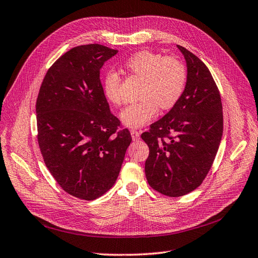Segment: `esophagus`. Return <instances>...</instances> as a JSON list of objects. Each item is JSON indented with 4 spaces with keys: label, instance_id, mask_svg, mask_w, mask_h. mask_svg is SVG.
<instances>
[{
    "label": "esophagus",
    "instance_id": "34e87169",
    "mask_svg": "<svg viewBox=\"0 0 258 258\" xmlns=\"http://www.w3.org/2000/svg\"><path fill=\"white\" fill-rule=\"evenodd\" d=\"M131 135H132V138H133V141H138V139L141 138V133L134 128L131 130Z\"/></svg>",
    "mask_w": 258,
    "mask_h": 258
}]
</instances>
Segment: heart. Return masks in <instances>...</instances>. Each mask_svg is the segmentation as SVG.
Wrapping results in <instances>:
<instances>
[{
    "mask_svg": "<svg viewBox=\"0 0 258 258\" xmlns=\"http://www.w3.org/2000/svg\"><path fill=\"white\" fill-rule=\"evenodd\" d=\"M126 68L143 80L139 101L127 105L120 119L128 127H142L158 114L159 107L167 110L178 101L185 90L187 71L185 66L174 57H163L150 50H142L131 56ZM102 90L109 101L122 102L121 78L115 71H109L102 80Z\"/></svg>",
    "mask_w": 258,
    "mask_h": 258,
    "instance_id": "obj_1",
    "label": "heart"
}]
</instances>
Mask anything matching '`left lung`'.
I'll return each instance as SVG.
<instances>
[{"mask_svg": "<svg viewBox=\"0 0 258 258\" xmlns=\"http://www.w3.org/2000/svg\"><path fill=\"white\" fill-rule=\"evenodd\" d=\"M185 57L187 82L178 101L142 134L149 147L145 173L151 188L168 197L197 189L214 162L223 136V106L210 70L191 51Z\"/></svg>", "mask_w": 258, "mask_h": 258, "instance_id": "1", "label": "left lung"}]
</instances>
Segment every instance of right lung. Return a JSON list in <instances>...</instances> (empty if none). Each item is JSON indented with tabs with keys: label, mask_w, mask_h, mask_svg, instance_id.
<instances>
[{
	"label": "right lung",
	"mask_w": 258,
	"mask_h": 258,
	"mask_svg": "<svg viewBox=\"0 0 258 258\" xmlns=\"http://www.w3.org/2000/svg\"><path fill=\"white\" fill-rule=\"evenodd\" d=\"M117 53L100 44L73 47L48 69L35 112L38 142L50 174L66 192L95 200L119 176L132 136L117 131L100 69Z\"/></svg>",
	"instance_id": "1"
}]
</instances>
